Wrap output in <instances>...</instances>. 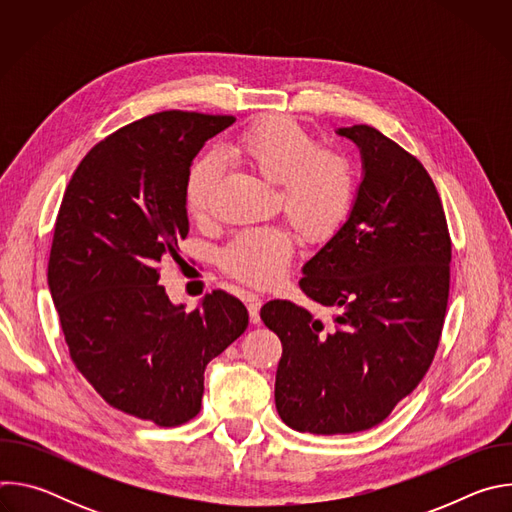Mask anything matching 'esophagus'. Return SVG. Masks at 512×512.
Here are the masks:
<instances>
[{
  "label": "esophagus",
  "instance_id": "1",
  "mask_svg": "<svg viewBox=\"0 0 512 512\" xmlns=\"http://www.w3.org/2000/svg\"><path fill=\"white\" fill-rule=\"evenodd\" d=\"M247 310L253 324L259 322V310H261V298L257 294H247Z\"/></svg>",
  "mask_w": 512,
  "mask_h": 512
}]
</instances>
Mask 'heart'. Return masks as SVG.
Wrapping results in <instances>:
<instances>
[{"instance_id":"b5f03b06","label":"heart","mask_w":512,"mask_h":512,"mask_svg":"<svg viewBox=\"0 0 512 512\" xmlns=\"http://www.w3.org/2000/svg\"><path fill=\"white\" fill-rule=\"evenodd\" d=\"M223 156L251 168L275 184L279 206L306 239L330 237L350 212L354 172L344 154L316 148L312 135L287 117H267L229 141ZM218 182L216 164L206 158L192 166L186 180V208L196 223L212 216V194ZM294 239L285 227L265 225L239 233L223 251L231 275L271 285L283 277Z\"/></svg>"}]
</instances>
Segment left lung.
Masks as SVG:
<instances>
[{
  "instance_id": "obj_1",
  "label": "left lung",
  "mask_w": 512,
  "mask_h": 512,
  "mask_svg": "<svg viewBox=\"0 0 512 512\" xmlns=\"http://www.w3.org/2000/svg\"><path fill=\"white\" fill-rule=\"evenodd\" d=\"M356 143L362 180L346 223L302 267L304 294L334 312L271 300L261 320L283 346L275 407L318 435L379 425L427 373L440 344L452 241L427 170L371 125L336 129Z\"/></svg>"
}]
</instances>
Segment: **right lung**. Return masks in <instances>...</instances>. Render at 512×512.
<instances>
[{
  "label": "right lung",
  "mask_w": 512,
  "mask_h": 512,
  "mask_svg": "<svg viewBox=\"0 0 512 512\" xmlns=\"http://www.w3.org/2000/svg\"><path fill=\"white\" fill-rule=\"evenodd\" d=\"M233 123L162 111L121 127L83 158L56 216L48 287L70 358L111 407L160 427L200 411L206 364L249 326L223 289L186 312L158 283L190 231L192 160Z\"/></svg>",
  "instance_id": "right-lung-1"
}]
</instances>
